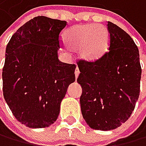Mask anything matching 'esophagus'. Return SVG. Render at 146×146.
Here are the masks:
<instances>
[{"instance_id": "obj_1", "label": "esophagus", "mask_w": 146, "mask_h": 146, "mask_svg": "<svg viewBox=\"0 0 146 146\" xmlns=\"http://www.w3.org/2000/svg\"><path fill=\"white\" fill-rule=\"evenodd\" d=\"M74 74H75V77H76V78H77L78 76H79L80 71H79V68H78V67H76V69H75V72H74Z\"/></svg>"}]
</instances>
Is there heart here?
<instances>
[{
  "label": "heart",
  "mask_w": 146,
  "mask_h": 146,
  "mask_svg": "<svg viewBox=\"0 0 146 146\" xmlns=\"http://www.w3.org/2000/svg\"><path fill=\"white\" fill-rule=\"evenodd\" d=\"M65 43L85 63L102 58L110 45V32L103 25L82 24L71 28L64 36Z\"/></svg>",
  "instance_id": "obj_1"
}]
</instances>
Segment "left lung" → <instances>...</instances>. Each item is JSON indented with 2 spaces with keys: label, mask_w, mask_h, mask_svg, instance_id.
Returning a JSON list of instances; mask_svg holds the SVG:
<instances>
[{
  "label": "left lung",
  "mask_w": 146,
  "mask_h": 146,
  "mask_svg": "<svg viewBox=\"0 0 146 146\" xmlns=\"http://www.w3.org/2000/svg\"><path fill=\"white\" fill-rule=\"evenodd\" d=\"M110 47L94 63L78 64L77 82L82 89V114L93 129L109 131L120 127L134 111L140 92L142 69L139 51L126 31L108 21Z\"/></svg>",
  "instance_id": "1"
}]
</instances>
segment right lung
Returning <instances> with one entry per match:
<instances>
[{"label": "right lung", "instance_id": "right-lung-1", "mask_svg": "<svg viewBox=\"0 0 146 146\" xmlns=\"http://www.w3.org/2000/svg\"><path fill=\"white\" fill-rule=\"evenodd\" d=\"M64 20L35 17L21 26L6 46L2 69L3 97L17 120L30 128L51 126L76 66L58 59Z\"/></svg>", "mask_w": 146, "mask_h": 146}]
</instances>
